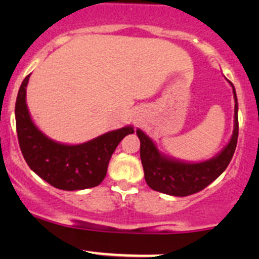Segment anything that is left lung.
<instances>
[{
  "instance_id": "1",
  "label": "left lung",
  "mask_w": 259,
  "mask_h": 259,
  "mask_svg": "<svg viewBox=\"0 0 259 259\" xmlns=\"http://www.w3.org/2000/svg\"><path fill=\"white\" fill-rule=\"evenodd\" d=\"M234 96V129L231 140L215 156L204 161L179 160L161 153L151 138L137 129V135L140 140V159L144 168L145 182L149 187L156 192L174 197H187L200 192L214 182L224 170L233 158L238 139V101L236 89Z\"/></svg>"
}]
</instances>
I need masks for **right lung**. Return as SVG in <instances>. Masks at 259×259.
Masks as SVG:
<instances>
[{
    "label": "right lung",
    "mask_w": 259,
    "mask_h": 259,
    "mask_svg": "<svg viewBox=\"0 0 259 259\" xmlns=\"http://www.w3.org/2000/svg\"><path fill=\"white\" fill-rule=\"evenodd\" d=\"M28 79L30 75L21 83L15 106L18 144L27 165L57 189L81 190L100 184L114 150L134 133V127L127 125L111 130L82 144L56 142L44 134L31 117L26 104Z\"/></svg>",
    "instance_id": "obj_1"
}]
</instances>
